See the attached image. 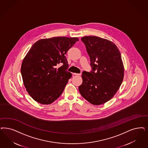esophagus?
Segmentation results:
<instances>
[{"mask_svg": "<svg viewBox=\"0 0 148 148\" xmlns=\"http://www.w3.org/2000/svg\"><path fill=\"white\" fill-rule=\"evenodd\" d=\"M73 75H80L81 73H73Z\"/></svg>", "mask_w": 148, "mask_h": 148, "instance_id": "34e87169", "label": "esophagus"}]
</instances>
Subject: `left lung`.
Segmentation results:
<instances>
[{"mask_svg":"<svg viewBox=\"0 0 148 148\" xmlns=\"http://www.w3.org/2000/svg\"><path fill=\"white\" fill-rule=\"evenodd\" d=\"M90 58V72L82 74V96L93 105L110 100L122 84L124 68L120 52L112 42L96 36L82 37Z\"/></svg>","mask_w":148,"mask_h":148,"instance_id":"8db88e82","label":"left lung"}]
</instances>
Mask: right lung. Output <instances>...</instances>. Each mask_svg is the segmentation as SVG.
Masks as SVG:
<instances>
[{
	"label": "right lung",
	"instance_id": "add662e5",
	"mask_svg": "<svg viewBox=\"0 0 148 148\" xmlns=\"http://www.w3.org/2000/svg\"><path fill=\"white\" fill-rule=\"evenodd\" d=\"M78 38L65 36L36 42L23 59L21 72L27 91L42 104H49L61 95L71 73L66 57Z\"/></svg>",
	"mask_w": 148,
	"mask_h": 148
}]
</instances>
